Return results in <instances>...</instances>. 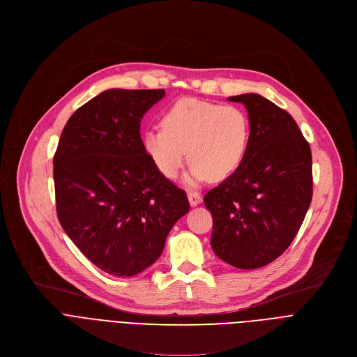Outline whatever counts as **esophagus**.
Returning <instances> with one entry per match:
<instances>
[{"label":"esophagus","instance_id":"obj_1","mask_svg":"<svg viewBox=\"0 0 357 357\" xmlns=\"http://www.w3.org/2000/svg\"><path fill=\"white\" fill-rule=\"evenodd\" d=\"M187 197H188V202H190L191 206H197V204H200L202 200H203L202 193H199V191H188Z\"/></svg>","mask_w":357,"mask_h":357}]
</instances>
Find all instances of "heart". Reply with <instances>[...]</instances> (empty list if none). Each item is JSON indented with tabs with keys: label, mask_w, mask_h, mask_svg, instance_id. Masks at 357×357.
Listing matches in <instances>:
<instances>
[{
	"label": "heart",
	"mask_w": 357,
	"mask_h": 357,
	"mask_svg": "<svg viewBox=\"0 0 357 357\" xmlns=\"http://www.w3.org/2000/svg\"><path fill=\"white\" fill-rule=\"evenodd\" d=\"M252 126L238 105L183 98L161 116V128L143 134L142 144L161 176L174 178L187 158L184 181L197 185L208 177L220 181L231 176L248 154Z\"/></svg>",
	"instance_id": "b5f03b06"
}]
</instances>
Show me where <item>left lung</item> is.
<instances>
[{"instance_id":"1","label":"left lung","mask_w":357,"mask_h":357,"mask_svg":"<svg viewBox=\"0 0 357 357\" xmlns=\"http://www.w3.org/2000/svg\"><path fill=\"white\" fill-rule=\"evenodd\" d=\"M244 104L252 135L241 166L204 196L213 217L211 249L237 268L276 260L296 237L312 202V151L293 117L250 93Z\"/></svg>"}]
</instances>
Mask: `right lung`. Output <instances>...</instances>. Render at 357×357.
Masks as SVG:
<instances>
[{"label":"right lung","instance_id":"obj_1","mask_svg":"<svg viewBox=\"0 0 357 357\" xmlns=\"http://www.w3.org/2000/svg\"><path fill=\"white\" fill-rule=\"evenodd\" d=\"M164 90L102 91L67 121L54 155L57 215L91 263L131 278L151 266L188 208L143 150L140 121Z\"/></svg>","mask_w":357,"mask_h":357}]
</instances>
